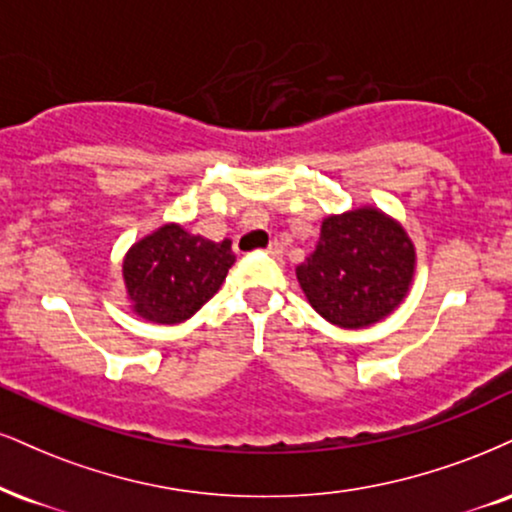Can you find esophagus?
I'll list each match as a JSON object with an SVG mask.
<instances>
[{"label":"esophagus","instance_id":"esophagus-1","mask_svg":"<svg viewBox=\"0 0 512 512\" xmlns=\"http://www.w3.org/2000/svg\"><path fill=\"white\" fill-rule=\"evenodd\" d=\"M281 245L279 243H272V245H269V248H267V252H269V255H274V257H279L281 255Z\"/></svg>","mask_w":512,"mask_h":512}]
</instances>
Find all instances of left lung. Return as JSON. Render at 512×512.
I'll return each instance as SVG.
<instances>
[{
  "mask_svg": "<svg viewBox=\"0 0 512 512\" xmlns=\"http://www.w3.org/2000/svg\"><path fill=\"white\" fill-rule=\"evenodd\" d=\"M415 267V243L403 224L379 207L362 205L324 217L315 252L295 267V276L326 322L367 329L400 307Z\"/></svg>",
  "mask_w": 512,
  "mask_h": 512,
  "instance_id": "1",
  "label": "left lung"
}]
</instances>
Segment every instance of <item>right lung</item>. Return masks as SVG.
<instances>
[{
  "label": "right lung",
  "mask_w": 512,
  "mask_h": 512,
  "mask_svg": "<svg viewBox=\"0 0 512 512\" xmlns=\"http://www.w3.org/2000/svg\"><path fill=\"white\" fill-rule=\"evenodd\" d=\"M233 262L229 238L214 243L169 221L123 255L128 307L150 324L186 322L219 291Z\"/></svg>",
  "instance_id": "obj_1"
}]
</instances>
